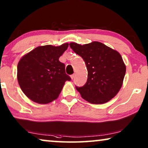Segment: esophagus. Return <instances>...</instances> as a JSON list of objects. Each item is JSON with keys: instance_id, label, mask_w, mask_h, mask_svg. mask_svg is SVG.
<instances>
[{"instance_id": "34e87169", "label": "esophagus", "mask_w": 148, "mask_h": 148, "mask_svg": "<svg viewBox=\"0 0 148 148\" xmlns=\"http://www.w3.org/2000/svg\"><path fill=\"white\" fill-rule=\"evenodd\" d=\"M70 78H71L72 80H73L74 78V74H72V75H71V76H70Z\"/></svg>"}]
</instances>
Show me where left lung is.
<instances>
[{
    "mask_svg": "<svg viewBox=\"0 0 148 148\" xmlns=\"http://www.w3.org/2000/svg\"><path fill=\"white\" fill-rule=\"evenodd\" d=\"M70 46L82 58L88 70L86 84L76 86L81 97L92 104L105 103L115 97L126 72L121 54L99 41L84 45L72 42Z\"/></svg>",
    "mask_w": 148,
    "mask_h": 148,
    "instance_id": "1",
    "label": "left lung"
}]
</instances>
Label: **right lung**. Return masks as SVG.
<instances>
[{
	"instance_id": "1",
	"label": "right lung",
	"mask_w": 148,
	"mask_h": 148,
	"mask_svg": "<svg viewBox=\"0 0 148 148\" xmlns=\"http://www.w3.org/2000/svg\"><path fill=\"white\" fill-rule=\"evenodd\" d=\"M51 45L37 47L23 56L17 65V80L25 95L39 104H47L60 95L66 81L65 65L59 58L68 47Z\"/></svg>"
}]
</instances>
